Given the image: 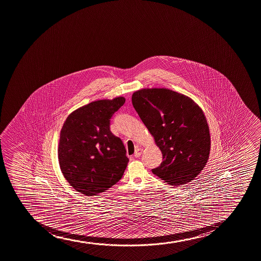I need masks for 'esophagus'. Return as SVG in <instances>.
I'll list each match as a JSON object with an SVG mask.
<instances>
[{
	"instance_id": "1",
	"label": "esophagus",
	"mask_w": 261,
	"mask_h": 261,
	"mask_svg": "<svg viewBox=\"0 0 261 261\" xmlns=\"http://www.w3.org/2000/svg\"><path fill=\"white\" fill-rule=\"evenodd\" d=\"M142 151H143V150H142V148H137V149H136V151H135V158H139V157H140V156L141 155V153H142Z\"/></svg>"
}]
</instances>
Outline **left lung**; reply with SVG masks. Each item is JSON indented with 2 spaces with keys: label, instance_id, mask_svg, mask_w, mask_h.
Listing matches in <instances>:
<instances>
[{
  "label": "left lung",
  "instance_id": "obj_1",
  "mask_svg": "<svg viewBox=\"0 0 261 261\" xmlns=\"http://www.w3.org/2000/svg\"><path fill=\"white\" fill-rule=\"evenodd\" d=\"M132 103L162 152L163 161L152 173L177 187L195 179L211 147L201 109L189 97L167 88L136 91Z\"/></svg>",
  "mask_w": 261,
  "mask_h": 261
}]
</instances>
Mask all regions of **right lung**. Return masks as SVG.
Segmentation results:
<instances>
[{
  "instance_id": "1",
  "label": "right lung",
  "mask_w": 261,
  "mask_h": 261,
  "mask_svg": "<svg viewBox=\"0 0 261 261\" xmlns=\"http://www.w3.org/2000/svg\"><path fill=\"white\" fill-rule=\"evenodd\" d=\"M124 97L89 103L68 115L58 147L61 170L79 193L93 196L120 180L127 166L126 148L110 130V119Z\"/></svg>"
}]
</instances>
